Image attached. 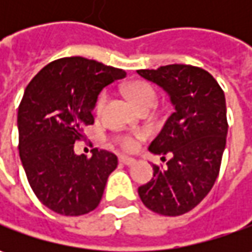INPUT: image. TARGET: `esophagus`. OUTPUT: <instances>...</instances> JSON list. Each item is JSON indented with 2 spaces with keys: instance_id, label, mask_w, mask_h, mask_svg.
Segmentation results:
<instances>
[{
  "instance_id": "esophagus-1",
  "label": "esophagus",
  "mask_w": 252,
  "mask_h": 252,
  "mask_svg": "<svg viewBox=\"0 0 252 252\" xmlns=\"http://www.w3.org/2000/svg\"><path fill=\"white\" fill-rule=\"evenodd\" d=\"M119 162L125 164V165H131V164H134V160L130 157H119Z\"/></svg>"
}]
</instances>
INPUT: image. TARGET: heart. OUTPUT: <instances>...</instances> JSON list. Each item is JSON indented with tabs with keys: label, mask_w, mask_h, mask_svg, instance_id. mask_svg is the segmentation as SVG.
Wrapping results in <instances>:
<instances>
[{
	"label": "heart",
	"mask_w": 252,
	"mask_h": 252,
	"mask_svg": "<svg viewBox=\"0 0 252 252\" xmlns=\"http://www.w3.org/2000/svg\"><path fill=\"white\" fill-rule=\"evenodd\" d=\"M125 94L127 95V98L130 99L131 103L139 109L143 111L146 108H154L156 102H157V92L151 87L150 84L144 83V81H134L126 85L125 88ZM108 101V95L106 92H101L98 99L95 102V112L101 113L106 105ZM137 136H131V134H122L115 139L116 146L123 151H133L137 147Z\"/></svg>",
	"instance_id": "b5f03b06"
}]
</instances>
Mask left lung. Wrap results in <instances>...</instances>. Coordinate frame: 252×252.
Returning <instances> with one entry per match:
<instances>
[{"label": "left lung", "instance_id": "1", "mask_svg": "<svg viewBox=\"0 0 252 252\" xmlns=\"http://www.w3.org/2000/svg\"><path fill=\"white\" fill-rule=\"evenodd\" d=\"M160 85L175 106L149 150L167 167L153 165V178L139 188L146 208L162 216H179L195 208L218 178L227 136L224 92L206 70L169 64L137 70Z\"/></svg>", "mask_w": 252, "mask_h": 252}]
</instances>
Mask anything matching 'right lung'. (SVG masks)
<instances>
[{
	"label": "right lung",
	"instance_id": "right-lung-1",
	"mask_svg": "<svg viewBox=\"0 0 252 252\" xmlns=\"http://www.w3.org/2000/svg\"><path fill=\"white\" fill-rule=\"evenodd\" d=\"M126 71L85 57H64L43 67L25 90L18 108L19 157L26 178L44 206L64 216H81L101 202L118 157L92 150L77 156L74 143L94 125L98 94Z\"/></svg>",
	"mask_w": 252,
	"mask_h": 252
}]
</instances>
